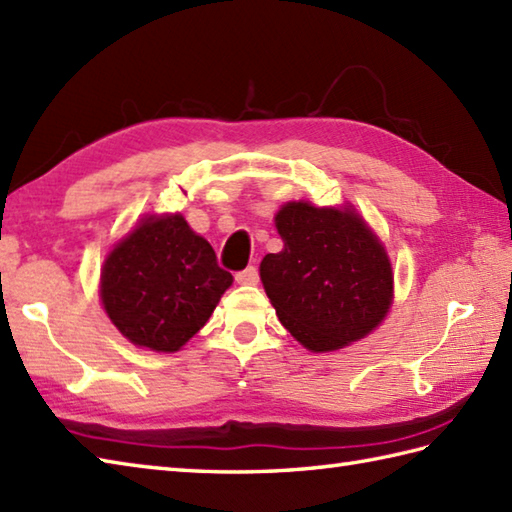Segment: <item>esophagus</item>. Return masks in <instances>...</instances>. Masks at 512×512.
I'll use <instances>...</instances> for the list:
<instances>
[{
	"mask_svg": "<svg viewBox=\"0 0 512 512\" xmlns=\"http://www.w3.org/2000/svg\"><path fill=\"white\" fill-rule=\"evenodd\" d=\"M235 279L239 284H257L259 282V270H257V266H248L244 270H239Z\"/></svg>",
	"mask_w": 512,
	"mask_h": 512,
	"instance_id": "1",
	"label": "esophagus"
}]
</instances>
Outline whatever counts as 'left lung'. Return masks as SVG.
Returning <instances> with one entry per match:
<instances>
[{"label":"left lung","instance_id":"left-lung-1","mask_svg":"<svg viewBox=\"0 0 512 512\" xmlns=\"http://www.w3.org/2000/svg\"><path fill=\"white\" fill-rule=\"evenodd\" d=\"M284 250L259 266L279 322L313 353L344 348L386 317L393 268L353 208L290 202L275 217Z\"/></svg>","mask_w":512,"mask_h":512}]
</instances>
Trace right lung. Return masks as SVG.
Masks as SVG:
<instances>
[{"label": "right lung", "mask_w": 512, "mask_h": 512, "mask_svg": "<svg viewBox=\"0 0 512 512\" xmlns=\"http://www.w3.org/2000/svg\"><path fill=\"white\" fill-rule=\"evenodd\" d=\"M230 284L213 246L182 215L148 217L106 257L102 302L130 342L173 353L208 322Z\"/></svg>", "instance_id": "1"}]
</instances>
